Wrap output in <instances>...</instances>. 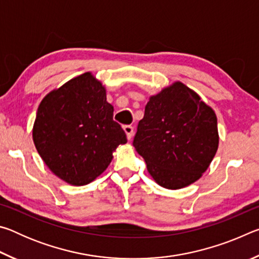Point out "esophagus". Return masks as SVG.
<instances>
[{"label":"esophagus","mask_w":259,"mask_h":259,"mask_svg":"<svg viewBox=\"0 0 259 259\" xmlns=\"http://www.w3.org/2000/svg\"><path fill=\"white\" fill-rule=\"evenodd\" d=\"M123 129H124L125 134H126V138H128V139L133 138V136H134V126L133 125H124Z\"/></svg>","instance_id":"esophagus-1"}]
</instances>
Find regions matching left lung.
I'll return each instance as SVG.
<instances>
[{
    "label": "left lung",
    "mask_w": 259,
    "mask_h": 259,
    "mask_svg": "<svg viewBox=\"0 0 259 259\" xmlns=\"http://www.w3.org/2000/svg\"><path fill=\"white\" fill-rule=\"evenodd\" d=\"M216 114L182 82L152 96L133 145L162 187H185L202 176L218 148Z\"/></svg>",
    "instance_id": "1"
}]
</instances>
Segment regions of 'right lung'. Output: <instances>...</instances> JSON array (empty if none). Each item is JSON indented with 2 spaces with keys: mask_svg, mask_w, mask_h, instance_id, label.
Masks as SVG:
<instances>
[{
  "mask_svg": "<svg viewBox=\"0 0 259 259\" xmlns=\"http://www.w3.org/2000/svg\"><path fill=\"white\" fill-rule=\"evenodd\" d=\"M106 90L84 73L47 95L37 108L33 140L56 176L71 185H87L105 171L113 151L126 143L113 120Z\"/></svg>",
  "mask_w": 259,
  "mask_h": 259,
  "instance_id": "add662e5",
  "label": "right lung"
}]
</instances>
